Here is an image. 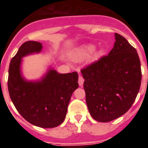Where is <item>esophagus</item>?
I'll list each match as a JSON object with an SVG mask.
<instances>
[{
	"mask_svg": "<svg viewBox=\"0 0 148 148\" xmlns=\"http://www.w3.org/2000/svg\"><path fill=\"white\" fill-rule=\"evenodd\" d=\"M84 78L83 77L81 76V75H79V77H78V84H79V86L80 87H82L83 86V84H84Z\"/></svg>",
	"mask_w": 148,
	"mask_h": 148,
	"instance_id": "1",
	"label": "esophagus"
}]
</instances>
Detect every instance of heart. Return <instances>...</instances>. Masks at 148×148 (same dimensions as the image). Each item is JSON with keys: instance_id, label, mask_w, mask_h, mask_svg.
<instances>
[{"instance_id": "b5f03b06", "label": "heart", "mask_w": 148, "mask_h": 148, "mask_svg": "<svg viewBox=\"0 0 148 148\" xmlns=\"http://www.w3.org/2000/svg\"><path fill=\"white\" fill-rule=\"evenodd\" d=\"M95 47L94 45H92V44H87V45H84V47H81L80 49H78L76 51V53L73 55V59L75 60V61H79V60L84 59L86 57L90 56L95 50ZM97 55H99V53Z\"/></svg>"}]
</instances>
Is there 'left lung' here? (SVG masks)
Here are the masks:
<instances>
[{
  "label": "left lung",
  "instance_id": "8db88e82",
  "mask_svg": "<svg viewBox=\"0 0 148 148\" xmlns=\"http://www.w3.org/2000/svg\"><path fill=\"white\" fill-rule=\"evenodd\" d=\"M114 47L108 56L81 70L86 102L92 118L108 122L131 108L141 86L138 53L125 38L115 33Z\"/></svg>",
  "mask_w": 148,
  "mask_h": 148
}]
</instances>
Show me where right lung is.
I'll use <instances>...</instances> for the list:
<instances>
[{"instance_id": "obj_1", "label": "right lung", "mask_w": 148, "mask_h": 148, "mask_svg": "<svg viewBox=\"0 0 148 148\" xmlns=\"http://www.w3.org/2000/svg\"><path fill=\"white\" fill-rule=\"evenodd\" d=\"M42 44L23 43L12 58L9 68L8 90L13 104L23 118L43 128L58 126L64 121L73 92L78 87L76 72L61 74L50 68L40 80L27 81L22 76V58L40 53Z\"/></svg>"}]
</instances>
